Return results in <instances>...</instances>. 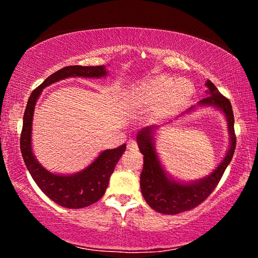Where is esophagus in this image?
Returning a JSON list of instances; mask_svg holds the SVG:
<instances>
[{
    "mask_svg": "<svg viewBox=\"0 0 258 258\" xmlns=\"http://www.w3.org/2000/svg\"><path fill=\"white\" fill-rule=\"evenodd\" d=\"M127 149L132 150V151H137L138 150V143L134 141V140H130L127 142Z\"/></svg>",
    "mask_w": 258,
    "mask_h": 258,
    "instance_id": "obj_1",
    "label": "esophagus"
}]
</instances>
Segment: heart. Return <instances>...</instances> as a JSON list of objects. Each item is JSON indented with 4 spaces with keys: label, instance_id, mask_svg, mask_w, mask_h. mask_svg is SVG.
<instances>
[{
    "label": "heart",
    "instance_id": "obj_1",
    "mask_svg": "<svg viewBox=\"0 0 258 258\" xmlns=\"http://www.w3.org/2000/svg\"><path fill=\"white\" fill-rule=\"evenodd\" d=\"M194 87L185 78L168 75H157L138 84L132 90L135 107L151 108V115L156 119H165L180 111L189 102Z\"/></svg>",
    "mask_w": 258,
    "mask_h": 258
}]
</instances>
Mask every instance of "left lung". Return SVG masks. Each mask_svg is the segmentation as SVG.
I'll return each mask as SVG.
<instances>
[{
    "mask_svg": "<svg viewBox=\"0 0 258 258\" xmlns=\"http://www.w3.org/2000/svg\"><path fill=\"white\" fill-rule=\"evenodd\" d=\"M205 86L207 89V97L200 100L198 106L191 107L183 113L191 112L198 107H213L224 113L229 131V149L223 160L209 175L189 182L176 181L166 171L156 151L155 135L158 127L148 126L138 132L137 142L143 155V169L140 175V186L147 204L158 213L175 215L198 206L215 189L230 161L232 160L235 149L232 106L229 99L218 92L216 86L211 81L207 80Z\"/></svg>",
    "mask_w": 258,
    "mask_h": 258,
    "instance_id": "obj_1",
    "label": "left lung"
}]
</instances>
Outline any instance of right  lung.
<instances>
[{"label":"right lung","mask_w":258,"mask_h":258,"mask_svg":"<svg viewBox=\"0 0 258 258\" xmlns=\"http://www.w3.org/2000/svg\"><path fill=\"white\" fill-rule=\"evenodd\" d=\"M106 66H68L61 68L50 75L42 84L35 89L28 99L24 113L23 131L20 137V150L26 167L36 182L38 187L55 204L66 208H83L97 203L106 192L109 178L124 154L126 145L115 149H107L87 167L74 174H56L47 171L36 159L32 147V130L35 106L43 90L53 83L69 77L101 78L106 77Z\"/></svg>","instance_id":"1"}]
</instances>
